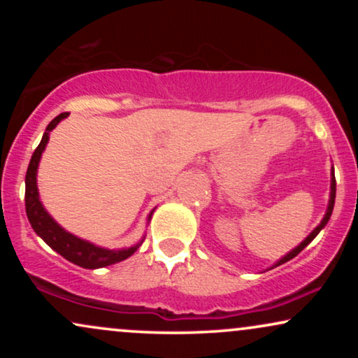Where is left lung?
Returning a JSON list of instances; mask_svg holds the SVG:
<instances>
[{
	"mask_svg": "<svg viewBox=\"0 0 358 358\" xmlns=\"http://www.w3.org/2000/svg\"><path fill=\"white\" fill-rule=\"evenodd\" d=\"M335 192H336V182H335V173H334V170H331V187H330V200H328V208H327V213H324V217H323V220L320 222V225H316V229L313 232L310 234V236L306 237L305 241L301 242V244L298 245V248H294L293 250H291V252H287L285 257H281L279 259V261L276 262V264H274V268H276V266H281L282 262H286V261H289V259H293V257H296L299 252H301L303 249L306 248L308 244H310L311 241L315 239L316 236H318L320 234V231H322V229L324 227V225L328 224V220H330V217H331V212H334V205H335Z\"/></svg>",
	"mask_w": 358,
	"mask_h": 358,
	"instance_id": "1",
	"label": "left lung"
}]
</instances>
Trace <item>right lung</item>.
<instances>
[{"label": "right lung", "mask_w": 358, "mask_h": 358, "mask_svg": "<svg viewBox=\"0 0 358 358\" xmlns=\"http://www.w3.org/2000/svg\"><path fill=\"white\" fill-rule=\"evenodd\" d=\"M69 113H62L53 119L50 124L47 126V129H45L43 138L42 141H40L38 148H36L34 155H31L27 176H24V207H27V217L28 220H30L34 231L36 232V236L42 237V239L47 242L55 252H59L62 257H65L67 261H71L73 264L85 269L106 268V266L116 264V262L124 261V259L133 256L139 245L143 244V239L139 241L138 244H134L133 248L127 249L99 248V245L80 239V237L73 236V234L65 231L64 227H60V225L52 219L50 213L45 210L42 202H40L38 187H36V170H38L40 158H42L45 146H47L48 138H50V131L59 124L62 119H65ZM153 210L148 215V220L153 215Z\"/></svg>", "instance_id": "right-lung-1"}]
</instances>
